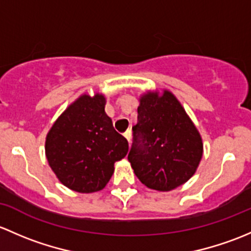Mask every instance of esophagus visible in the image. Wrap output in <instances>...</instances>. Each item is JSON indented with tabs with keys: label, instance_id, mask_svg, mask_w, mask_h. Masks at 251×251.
I'll list each match as a JSON object with an SVG mask.
<instances>
[{
	"label": "esophagus",
	"instance_id": "34e87169",
	"mask_svg": "<svg viewBox=\"0 0 251 251\" xmlns=\"http://www.w3.org/2000/svg\"><path fill=\"white\" fill-rule=\"evenodd\" d=\"M123 135H125V138L126 139V140H128V143L130 144V141H131V131H130V129H128V130L125 131V134H123Z\"/></svg>",
	"mask_w": 251,
	"mask_h": 251
}]
</instances>
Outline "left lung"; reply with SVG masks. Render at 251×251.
I'll use <instances>...</instances> for the list:
<instances>
[{"label": "left lung", "mask_w": 251, "mask_h": 251, "mask_svg": "<svg viewBox=\"0 0 251 251\" xmlns=\"http://www.w3.org/2000/svg\"><path fill=\"white\" fill-rule=\"evenodd\" d=\"M202 153L200 133L172 93L141 98L128 161L145 186L176 188L195 174Z\"/></svg>", "instance_id": "8db88e82"}]
</instances>
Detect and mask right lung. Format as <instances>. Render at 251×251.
Returning a JSON list of instances; mask_svg holds the SVG:
<instances>
[{"label": "right lung", "instance_id": "add662e5", "mask_svg": "<svg viewBox=\"0 0 251 251\" xmlns=\"http://www.w3.org/2000/svg\"><path fill=\"white\" fill-rule=\"evenodd\" d=\"M106 100L82 95L70 105L49 130L46 156L58 179L76 192L102 190L115 162L126 157L128 141L115 130L105 112Z\"/></svg>", "mask_w": 251, "mask_h": 251}]
</instances>
